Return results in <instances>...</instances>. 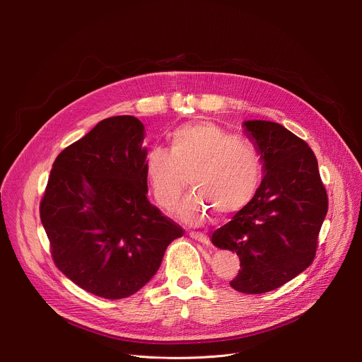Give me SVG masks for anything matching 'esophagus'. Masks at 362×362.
I'll return each instance as SVG.
<instances>
[{
	"instance_id": "1",
	"label": "esophagus",
	"mask_w": 362,
	"mask_h": 362,
	"mask_svg": "<svg viewBox=\"0 0 362 362\" xmlns=\"http://www.w3.org/2000/svg\"><path fill=\"white\" fill-rule=\"evenodd\" d=\"M189 236H191L192 239H195V240H198V242H201L202 245H210V239H208V236L206 235H204V233H199V232H191L189 233Z\"/></svg>"
}]
</instances>
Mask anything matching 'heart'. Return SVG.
<instances>
[{
	"instance_id": "b5f03b06",
	"label": "heart",
	"mask_w": 362,
	"mask_h": 362,
	"mask_svg": "<svg viewBox=\"0 0 362 362\" xmlns=\"http://www.w3.org/2000/svg\"><path fill=\"white\" fill-rule=\"evenodd\" d=\"M170 149H148L144 171L157 204L171 210L191 175L195 192L179 205V216L201 224L213 210L232 214L248 205L262 180L264 163L258 146L236 138L220 126L201 122L183 124L170 133Z\"/></svg>"
}]
</instances>
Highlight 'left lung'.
Wrapping results in <instances>:
<instances>
[{
  "label": "left lung",
  "mask_w": 362,
  "mask_h": 362,
  "mask_svg": "<svg viewBox=\"0 0 362 362\" xmlns=\"http://www.w3.org/2000/svg\"><path fill=\"white\" fill-rule=\"evenodd\" d=\"M243 127L261 152L265 176L252 201L217 229L211 242L240 259L230 286L257 295L310 267L329 198L305 141L274 122L248 120Z\"/></svg>",
  "instance_id": "1"
}]
</instances>
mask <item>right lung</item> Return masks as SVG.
Returning a JSON list of instances; mask_svg holds the SVG:
<instances>
[{"mask_svg":"<svg viewBox=\"0 0 362 362\" xmlns=\"http://www.w3.org/2000/svg\"><path fill=\"white\" fill-rule=\"evenodd\" d=\"M144 136L133 116L100 122L55 158L40 205L57 269L105 299L144 288L185 233L146 198Z\"/></svg>","mask_w":362,"mask_h":362,"instance_id":"right-lung-1","label":"right lung"}]
</instances>
